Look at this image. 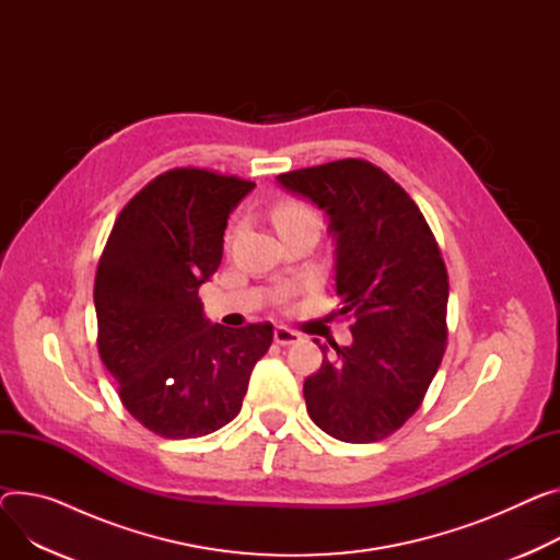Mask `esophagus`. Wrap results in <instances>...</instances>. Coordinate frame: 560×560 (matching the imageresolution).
Wrapping results in <instances>:
<instances>
[{
  "mask_svg": "<svg viewBox=\"0 0 560 560\" xmlns=\"http://www.w3.org/2000/svg\"><path fill=\"white\" fill-rule=\"evenodd\" d=\"M273 338H276L278 346H293V342L300 340V334L293 331V329H289V327H282V325H280V327H276Z\"/></svg>",
  "mask_w": 560,
  "mask_h": 560,
  "instance_id": "obj_1",
  "label": "esophagus"
}]
</instances>
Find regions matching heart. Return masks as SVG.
I'll use <instances>...</instances> for the list:
<instances>
[{"label":"heart","mask_w":560,"mask_h":560,"mask_svg":"<svg viewBox=\"0 0 560 560\" xmlns=\"http://www.w3.org/2000/svg\"><path fill=\"white\" fill-rule=\"evenodd\" d=\"M273 220H276L278 229H284V226H291V224H300V222H318L316 220V212L310 206L295 203V201L280 203L276 208V212H273Z\"/></svg>","instance_id":"obj_1"}]
</instances>
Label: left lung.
<instances>
[{
    "instance_id": "1",
    "label": "left lung",
    "mask_w": 560,
    "mask_h": 560,
    "mask_svg": "<svg viewBox=\"0 0 560 560\" xmlns=\"http://www.w3.org/2000/svg\"><path fill=\"white\" fill-rule=\"evenodd\" d=\"M278 184L314 201L336 248L338 314L352 346L318 348L305 381L312 421L350 444L378 442L421 406L446 350L448 273L433 231L408 192L363 159L284 172Z\"/></svg>"
}]
</instances>
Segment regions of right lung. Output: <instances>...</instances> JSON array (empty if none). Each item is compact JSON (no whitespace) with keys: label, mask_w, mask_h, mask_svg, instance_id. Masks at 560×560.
<instances>
[{"label":"right lung","mask_w":560,"mask_h":560,"mask_svg":"<svg viewBox=\"0 0 560 560\" xmlns=\"http://www.w3.org/2000/svg\"><path fill=\"white\" fill-rule=\"evenodd\" d=\"M253 188L210 170H167L120 210L101 255L98 352L127 412L154 435L203 438L233 421L271 348V323H210L199 300L222 262L229 214Z\"/></svg>","instance_id":"right-lung-1"}]
</instances>
